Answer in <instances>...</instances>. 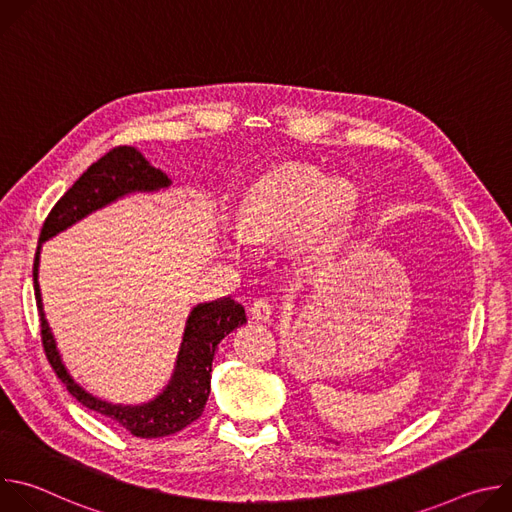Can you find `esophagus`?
<instances>
[{
	"mask_svg": "<svg viewBox=\"0 0 512 512\" xmlns=\"http://www.w3.org/2000/svg\"><path fill=\"white\" fill-rule=\"evenodd\" d=\"M273 314V302L267 298H259L251 304V316L259 322H267Z\"/></svg>",
	"mask_w": 512,
	"mask_h": 512,
	"instance_id": "obj_1",
	"label": "esophagus"
}]
</instances>
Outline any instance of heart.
<instances>
[{
  "mask_svg": "<svg viewBox=\"0 0 512 512\" xmlns=\"http://www.w3.org/2000/svg\"><path fill=\"white\" fill-rule=\"evenodd\" d=\"M358 212V190L346 178H328L314 166L287 164L261 176L243 196L239 221L253 241H271L296 231L304 253L332 249L352 227ZM233 255L245 251V237L227 241Z\"/></svg>",
  "mask_w": 512,
  "mask_h": 512,
  "instance_id": "1",
  "label": "heart"
}]
</instances>
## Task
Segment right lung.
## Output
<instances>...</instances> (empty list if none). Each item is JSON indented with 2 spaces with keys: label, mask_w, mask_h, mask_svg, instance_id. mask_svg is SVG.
<instances>
[{
  "label": "right lung",
  "mask_w": 512,
  "mask_h": 512,
  "mask_svg": "<svg viewBox=\"0 0 512 512\" xmlns=\"http://www.w3.org/2000/svg\"><path fill=\"white\" fill-rule=\"evenodd\" d=\"M168 184V176L162 170L154 168L137 150L129 148V145H117V148L109 150L101 160L91 164L87 172L52 206L40 229V243L64 231L66 227L75 225L89 212L113 202L115 198L127 192L158 190ZM36 277L38 253L34 257V291L40 316V336L44 354L56 377L64 383L68 393L79 403H83L87 409H93L109 417L111 421L119 423L137 437L172 435L202 415L210 393L212 358L218 348V342L247 322L245 308L239 302H235L229 296L216 302L198 304L188 318L182 348L176 362V373L168 389L152 403L123 407L105 403L89 395L85 389H81L70 379L64 364L60 362L54 338L44 320Z\"/></svg>",
  "instance_id": "right-lung-1"
}]
</instances>
